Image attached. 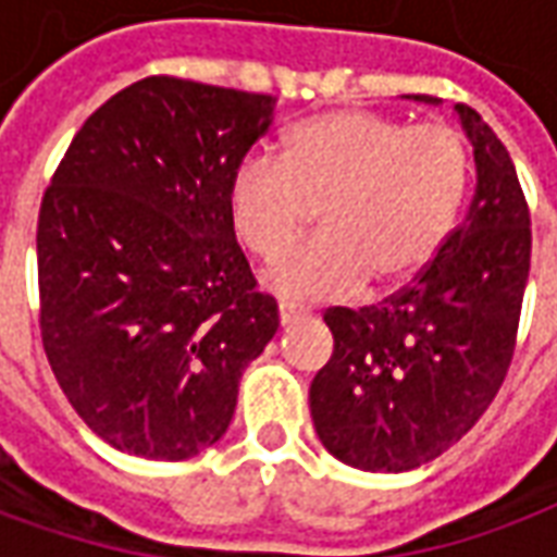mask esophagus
Masks as SVG:
<instances>
[{
    "mask_svg": "<svg viewBox=\"0 0 557 557\" xmlns=\"http://www.w3.org/2000/svg\"><path fill=\"white\" fill-rule=\"evenodd\" d=\"M304 319H307V313H304L301 307H295V304H280V325L283 327L298 325Z\"/></svg>",
    "mask_w": 557,
    "mask_h": 557,
    "instance_id": "obj_1",
    "label": "esophagus"
}]
</instances>
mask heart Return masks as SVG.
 <instances>
[{
  "mask_svg": "<svg viewBox=\"0 0 557 557\" xmlns=\"http://www.w3.org/2000/svg\"><path fill=\"white\" fill-rule=\"evenodd\" d=\"M468 148L454 127L409 125L373 110H334L286 131L280 160L244 158L226 184V214L250 253L276 256L320 206L322 236L262 274L286 301L394 289L432 262L454 230Z\"/></svg>",
  "mask_w": 557,
  "mask_h": 557,
  "instance_id": "obj_1",
  "label": "heart"
}]
</instances>
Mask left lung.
I'll use <instances>...</instances> for the list:
<instances>
[{
  "label": "left lung",
  "mask_w": 557,
  "mask_h": 557,
  "mask_svg": "<svg viewBox=\"0 0 557 557\" xmlns=\"http://www.w3.org/2000/svg\"><path fill=\"white\" fill-rule=\"evenodd\" d=\"M454 113L474 154L466 220L411 286L325 313L334 355L310 385V414L327 454L361 471L399 474L442 456L490 409L513 358L531 218L502 139L478 110Z\"/></svg>",
  "instance_id": "8db88e82"
}]
</instances>
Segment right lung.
<instances>
[{
  "label": "right lung",
  "instance_id": "1",
  "mask_svg": "<svg viewBox=\"0 0 557 557\" xmlns=\"http://www.w3.org/2000/svg\"><path fill=\"white\" fill-rule=\"evenodd\" d=\"M277 98L146 77L71 139L38 214L41 339L115 450L182 462L218 444L244 367L277 334L226 214Z\"/></svg>",
  "mask_w": 557,
  "mask_h": 557
}]
</instances>
